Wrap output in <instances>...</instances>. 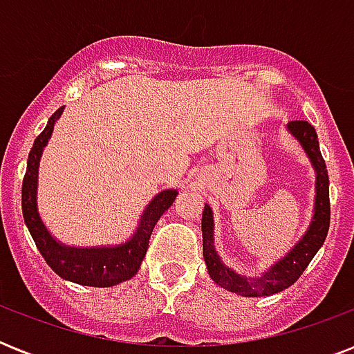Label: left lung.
<instances>
[{
	"label": "left lung",
	"mask_w": 354,
	"mask_h": 354,
	"mask_svg": "<svg viewBox=\"0 0 354 354\" xmlns=\"http://www.w3.org/2000/svg\"><path fill=\"white\" fill-rule=\"evenodd\" d=\"M288 132L299 141L303 150L307 152L308 160L313 163L316 171V196H314V215L310 226L299 242L294 244L290 252L285 257H281L274 266H270L261 277H246V275L236 274L235 270L227 268L222 263L218 253L215 250V222H213V211L207 204L202 213V241H204V261L209 272V277L216 285L235 292L239 296L259 297L270 296L275 292H281L294 285L299 275L305 272L308 263L318 253L325 236L329 232L330 222V202H329V174L325 167L324 156L319 150L318 136L313 124L307 121H290L286 124Z\"/></svg>",
	"instance_id": "1"
}]
</instances>
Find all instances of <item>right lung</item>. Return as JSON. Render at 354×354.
Returning <instances> with one entry per match:
<instances>
[{"label": "right lung", "instance_id": "obj_1", "mask_svg": "<svg viewBox=\"0 0 354 354\" xmlns=\"http://www.w3.org/2000/svg\"><path fill=\"white\" fill-rule=\"evenodd\" d=\"M64 106L53 113L44 132L35 139V145L29 152L27 171H25L24 185H21V211H24L25 226L29 230L36 248L40 250L41 257L62 279L73 281L77 285L84 286H113L122 281L132 279L138 274L139 266L143 263L145 253L149 248L150 235L156 222L165 213L176 200V189H165L150 200L147 209L139 218V226L127 242L115 246H97V248H77L58 242L49 233L46 224L41 222L38 213V167L44 147L51 138L53 128L58 118L62 115Z\"/></svg>", "mask_w": 354, "mask_h": 354}]
</instances>
